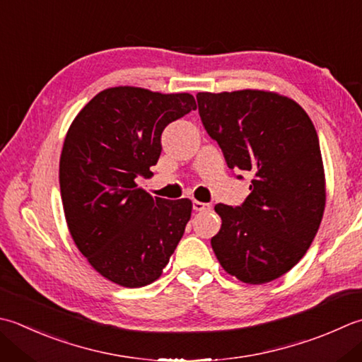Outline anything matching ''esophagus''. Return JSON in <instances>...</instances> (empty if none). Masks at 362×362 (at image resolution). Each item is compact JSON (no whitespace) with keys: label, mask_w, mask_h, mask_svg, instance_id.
I'll list each match as a JSON object with an SVG mask.
<instances>
[{"label":"esophagus","mask_w":362,"mask_h":362,"mask_svg":"<svg viewBox=\"0 0 362 362\" xmlns=\"http://www.w3.org/2000/svg\"><path fill=\"white\" fill-rule=\"evenodd\" d=\"M210 209H211L210 204L193 201V210H196V211H204V210H210Z\"/></svg>","instance_id":"esophagus-1"}]
</instances>
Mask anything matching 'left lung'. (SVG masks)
<instances>
[{"mask_svg": "<svg viewBox=\"0 0 362 362\" xmlns=\"http://www.w3.org/2000/svg\"><path fill=\"white\" fill-rule=\"evenodd\" d=\"M196 98L228 166L254 175L242 205H215L223 221L211 238L215 256L246 284L278 279L306 254L323 218L325 171L313 120L274 92H199Z\"/></svg>", "mask_w": 362, "mask_h": 362, "instance_id": "obj_1", "label": "left lung"}]
</instances>
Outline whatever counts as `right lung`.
<instances>
[{
	"mask_svg": "<svg viewBox=\"0 0 362 362\" xmlns=\"http://www.w3.org/2000/svg\"><path fill=\"white\" fill-rule=\"evenodd\" d=\"M196 108L191 94L110 88L78 112L66 134L59 187L70 235L119 286L157 281L185 232L191 201L152 197L136 179L152 175L166 125Z\"/></svg>",
	"mask_w": 362,
	"mask_h": 362,
	"instance_id": "add662e5",
	"label": "right lung"
}]
</instances>
